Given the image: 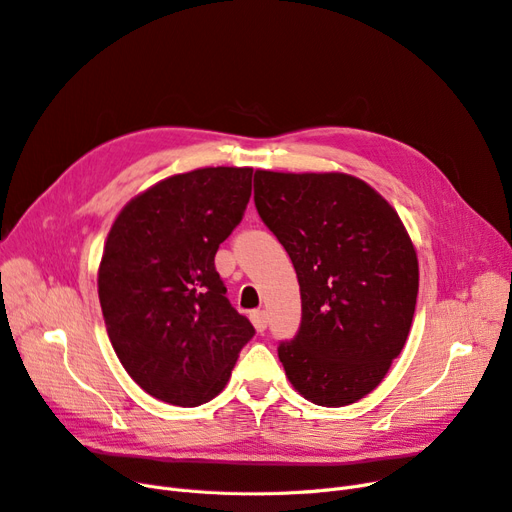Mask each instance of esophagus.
Here are the masks:
<instances>
[{
  "label": "esophagus",
  "instance_id": "obj_1",
  "mask_svg": "<svg viewBox=\"0 0 512 512\" xmlns=\"http://www.w3.org/2000/svg\"><path fill=\"white\" fill-rule=\"evenodd\" d=\"M250 319H252V323H254V327H256V332H264L267 330V313L264 311H252V315H250Z\"/></svg>",
  "mask_w": 512,
  "mask_h": 512
}]
</instances>
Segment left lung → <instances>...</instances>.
<instances>
[{
    "instance_id": "8db88e82",
    "label": "left lung",
    "mask_w": 512,
    "mask_h": 512,
    "mask_svg": "<svg viewBox=\"0 0 512 512\" xmlns=\"http://www.w3.org/2000/svg\"><path fill=\"white\" fill-rule=\"evenodd\" d=\"M254 201L300 283L298 334L277 349L285 376L315 405L363 399L399 357L416 311L418 256L399 214L340 172L256 170Z\"/></svg>"
}]
</instances>
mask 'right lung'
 <instances>
[{
    "mask_svg": "<svg viewBox=\"0 0 512 512\" xmlns=\"http://www.w3.org/2000/svg\"><path fill=\"white\" fill-rule=\"evenodd\" d=\"M252 168H201L130 199L109 231L98 298L113 349L151 397L214 399L254 327L239 315L214 256L243 218Z\"/></svg>",
    "mask_w": 512,
    "mask_h": 512,
    "instance_id": "obj_1",
    "label": "right lung"
}]
</instances>
